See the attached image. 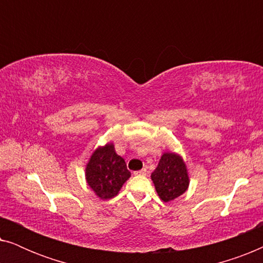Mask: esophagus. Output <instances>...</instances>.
I'll return each instance as SVG.
<instances>
[{
  "mask_svg": "<svg viewBox=\"0 0 263 263\" xmlns=\"http://www.w3.org/2000/svg\"><path fill=\"white\" fill-rule=\"evenodd\" d=\"M147 168H142V170H140V171H136V172H134V174L136 175V176H146L147 175Z\"/></svg>",
  "mask_w": 263,
  "mask_h": 263,
  "instance_id": "obj_1",
  "label": "esophagus"
}]
</instances>
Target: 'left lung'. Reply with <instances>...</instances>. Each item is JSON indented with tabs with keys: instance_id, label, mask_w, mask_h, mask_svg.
Here are the masks:
<instances>
[{
	"instance_id": "1",
	"label": "left lung",
	"mask_w": 263,
	"mask_h": 263,
	"mask_svg": "<svg viewBox=\"0 0 263 263\" xmlns=\"http://www.w3.org/2000/svg\"><path fill=\"white\" fill-rule=\"evenodd\" d=\"M151 178L154 183L158 196L164 202L177 199L188 190L189 175L183 158L177 153L165 152L161 156Z\"/></svg>"
}]
</instances>
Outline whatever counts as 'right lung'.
<instances>
[{
	"mask_svg": "<svg viewBox=\"0 0 263 263\" xmlns=\"http://www.w3.org/2000/svg\"><path fill=\"white\" fill-rule=\"evenodd\" d=\"M86 182L102 200L112 199L130 177L123 158L115 151L112 142L99 146L86 165Z\"/></svg>",
	"mask_w": 263,
	"mask_h": 263,
	"instance_id": "obj_1",
	"label": "right lung"
}]
</instances>
